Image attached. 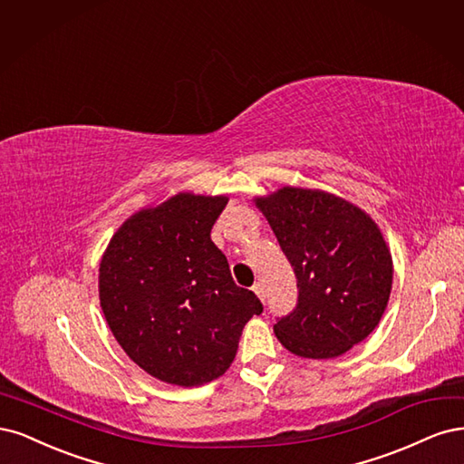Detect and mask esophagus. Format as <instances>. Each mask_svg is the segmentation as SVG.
Instances as JSON below:
<instances>
[{"label":"esophagus","mask_w":464,"mask_h":464,"mask_svg":"<svg viewBox=\"0 0 464 464\" xmlns=\"http://www.w3.org/2000/svg\"><path fill=\"white\" fill-rule=\"evenodd\" d=\"M252 291L256 293V296L260 298V301H266V291H264V285H262L260 281H258V283H254V285H252Z\"/></svg>","instance_id":"obj_1"}]
</instances>
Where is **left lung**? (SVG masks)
I'll use <instances>...</instances> for the list:
<instances>
[{"mask_svg":"<svg viewBox=\"0 0 464 464\" xmlns=\"http://www.w3.org/2000/svg\"><path fill=\"white\" fill-rule=\"evenodd\" d=\"M254 202L296 276V308L276 337L303 358L345 354L376 330L392 295L393 260L376 221L320 188L281 187Z\"/></svg>","mask_w":464,"mask_h":464,"instance_id":"obj_1","label":"left lung"}]
</instances>
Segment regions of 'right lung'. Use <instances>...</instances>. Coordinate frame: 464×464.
<instances>
[{"label": "right lung", "instance_id": "add662e5", "mask_svg": "<svg viewBox=\"0 0 464 464\" xmlns=\"http://www.w3.org/2000/svg\"><path fill=\"white\" fill-rule=\"evenodd\" d=\"M227 197L179 192L132 214L100 262V306L113 337L156 380L204 385L227 372L245 324L262 312L212 241Z\"/></svg>", "mask_w": 464, "mask_h": 464}]
</instances>
